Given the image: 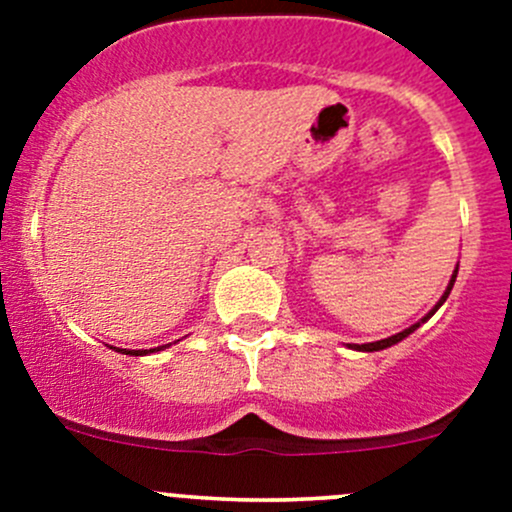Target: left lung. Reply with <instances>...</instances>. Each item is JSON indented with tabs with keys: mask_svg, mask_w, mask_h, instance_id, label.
<instances>
[{
	"mask_svg": "<svg viewBox=\"0 0 512 512\" xmlns=\"http://www.w3.org/2000/svg\"><path fill=\"white\" fill-rule=\"evenodd\" d=\"M456 275H458V267H456V270H453V277H451V282H448V287H446V292H443V297H441V299H438V302H436V307H433V309H431V312H428V314H426V317H423V319H421V322H426V319H428V317H433V314H436V309H438V307H441V304H443V302H446V297H448V294H451V289H453V282H456ZM421 322L411 324V327H409V329H404V332L394 334V337H389V339H381V342H371V344H354V347H352V349H356V352H379V349H386V347H394V344H399V342H401V339H406V337H409V334H411V332H416V329H418V327H421Z\"/></svg>",
	"mask_w": 512,
	"mask_h": 512,
	"instance_id": "1",
	"label": "left lung"
}]
</instances>
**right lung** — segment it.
I'll return each mask as SVG.
<instances>
[{"label":"right lung","instance_id":"obj_1","mask_svg":"<svg viewBox=\"0 0 512 512\" xmlns=\"http://www.w3.org/2000/svg\"><path fill=\"white\" fill-rule=\"evenodd\" d=\"M168 347V344H165ZM163 347H156V349H131V352H126V349H118V352L123 354H131V356H143V354H151V352H160Z\"/></svg>","mask_w":512,"mask_h":512}]
</instances>
